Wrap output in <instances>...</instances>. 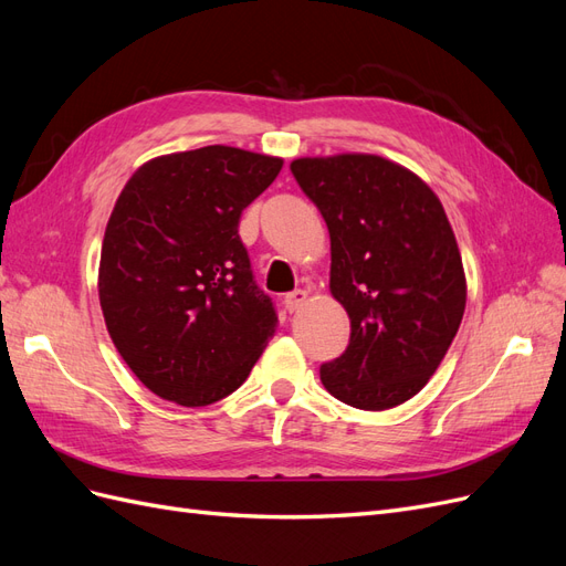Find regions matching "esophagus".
<instances>
[{"label": "esophagus", "instance_id": "obj_1", "mask_svg": "<svg viewBox=\"0 0 566 566\" xmlns=\"http://www.w3.org/2000/svg\"><path fill=\"white\" fill-rule=\"evenodd\" d=\"M306 297H310V293H306V290H295V293H290V295H285V310L293 314V312H297L300 306H304V302H306Z\"/></svg>", "mask_w": 566, "mask_h": 566}]
</instances>
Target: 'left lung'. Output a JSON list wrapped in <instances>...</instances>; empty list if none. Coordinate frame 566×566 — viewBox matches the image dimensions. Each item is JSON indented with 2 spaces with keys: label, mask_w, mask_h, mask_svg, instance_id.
I'll use <instances>...</instances> for the list:
<instances>
[{
  "label": "left lung",
  "mask_w": 566,
  "mask_h": 566,
  "mask_svg": "<svg viewBox=\"0 0 566 566\" xmlns=\"http://www.w3.org/2000/svg\"><path fill=\"white\" fill-rule=\"evenodd\" d=\"M290 169L331 233V293L349 347L321 366L335 399L394 408L427 385L465 312L468 283L449 217L410 169L368 153L297 158Z\"/></svg>",
  "instance_id": "8db88e82"
}]
</instances>
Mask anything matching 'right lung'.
<instances>
[{
  "mask_svg": "<svg viewBox=\"0 0 566 566\" xmlns=\"http://www.w3.org/2000/svg\"><path fill=\"white\" fill-rule=\"evenodd\" d=\"M281 158L205 146L144 163L111 212L98 300L115 349L160 399L208 406L245 382L276 333L238 235Z\"/></svg>",
  "mask_w": 566,
  "mask_h": 566,
  "instance_id": "right-lung-1",
  "label": "right lung"
}]
</instances>
